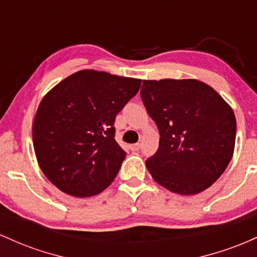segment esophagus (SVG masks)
Masks as SVG:
<instances>
[{"label":"esophagus","instance_id":"1","mask_svg":"<svg viewBox=\"0 0 257 257\" xmlns=\"http://www.w3.org/2000/svg\"><path fill=\"white\" fill-rule=\"evenodd\" d=\"M140 148H141L140 143H135V144H131V146H130V149H131V151H134V152L140 151Z\"/></svg>","mask_w":257,"mask_h":257}]
</instances>
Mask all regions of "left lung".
I'll return each mask as SVG.
<instances>
[{
  "label": "left lung",
  "instance_id": "1",
  "mask_svg": "<svg viewBox=\"0 0 257 257\" xmlns=\"http://www.w3.org/2000/svg\"><path fill=\"white\" fill-rule=\"evenodd\" d=\"M141 98L160 134L159 148L146 161L152 177L182 195L209 188L234 151L232 108L198 80H143Z\"/></svg>",
  "mask_w": 257,
  "mask_h": 257
}]
</instances>
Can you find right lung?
Instances as JSON below:
<instances>
[{
	"label": "right lung",
	"instance_id": "obj_1",
	"mask_svg": "<svg viewBox=\"0 0 257 257\" xmlns=\"http://www.w3.org/2000/svg\"><path fill=\"white\" fill-rule=\"evenodd\" d=\"M141 80L77 71L48 92L33 125L35 154L46 177L73 197H91L116 177L126 152L115 141V117Z\"/></svg>",
	"mask_w": 257,
	"mask_h": 257
}]
</instances>
